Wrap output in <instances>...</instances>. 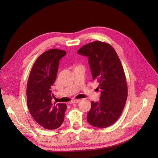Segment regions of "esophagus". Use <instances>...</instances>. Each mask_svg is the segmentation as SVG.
Here are the masks:
<instances>
[{
    "mask_svg": "<svg viewBox=\"0 0 158 158\" xmlns=\"http://www.w3.org/2000/svg\"><path fill=\"white\" fill-rule=\"evenodd\" d=\"M79 102H80L79 99H76V100H71V102H70V104H74V103H78Z\"/></svg>",
    "mask_w": 158,
    "mask_h": 158,
    "instance_id": "obj_1",
    "label": "esophagus"
}]
</instances>
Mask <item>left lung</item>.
Returning <instances> with one entry per match:
<instances>
[{
	"label": "left lung",
	"mask_w": 158,
	"mask_h": 158,
	"mask_svg": "<svg viewBox=\"0 0 158 158\" xmlns=\"http://www.w3.org/2000/svg\"><path fill=\"white\" fill-rule=\"evenodd\" d=\"M77 53L88 58L93 80L99 83L100 102H91L88 122L105 128L115 123L125 106L127 87L120 60L113 47L96 41L83 45Z\"/></svg>",
	"instance_id": "obj_1"
}]
</instances>
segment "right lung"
Returning a JSON list of instances; mask_svg holds the SVG:
<instances>
[{"label":"right lung","instance_id":"add662e5","mask_svg":"<svg viewBox=\"0 0 158 158\" xmlns=\"http://www.w3.org/2000/svg\"><path fill=\"white\" fill-rule=\"evenodd\" d=\"M66 54L64 50L49 49L43 53L33 64L26 88L28 108L35 122L48 130L57 129L64 119L66 105L53 104L52 86L58 73L60 60Z\"/></svg>","mask_w":158,"mask_h":158}]
</instances>
